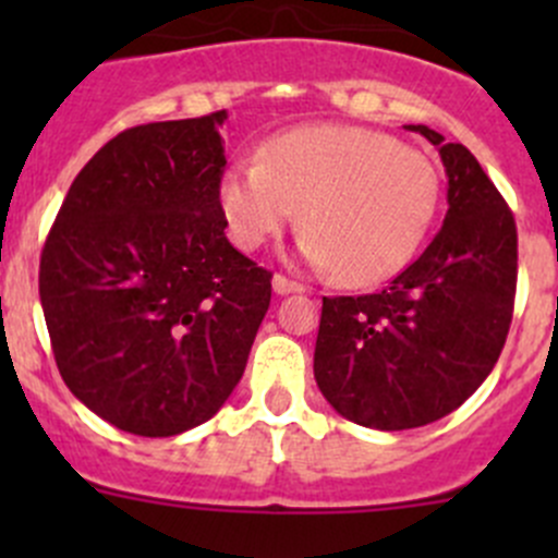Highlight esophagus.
<instances>
[{
    "instance_id": "obj_1",
    "label": "esophagus",
    "mask_w": 558,
    "mask_h": 558,
    "mask_svg": "<svg viewBox=\"0 0 558 558\" xmlns=\"http://www.w3.org/2000/svg\"><path fill=\"white\" fill-rule=\"evenodd\" d=\"M272 289H275V294H278V296H286V294H300L302 286L296 283V280H289L286 275H275Z\"/></svg>"
}]
</instances>
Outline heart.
<instances>
[{"instance_id":"b5f03b06","label":"heart","mask_w":558,"mask_h":558,"mask_svg":"<svg viewBox=\"0 0 558 558\" xmlns=\"http://www.w3.org/2000/svg\"><path fill=\"white\" fill-rule=\"evenodd\" d=\"M223 218L243 251H258L296 221V251L353 289L408 267L435 218L440 174L418 150L362 126H300L229 165L218 183Z\"/></svg>"}]
</instances>
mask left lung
<instances>
[{"label":"left lung","mask_w":558,"mask_h":558,"mask_svg":"<svg viewBox=\"0 0 558 558\" xmlns=\"http://www.w3.org/2000/svg\"><path fill=\"white\" fill-rule=\"evenodd\" d=\"M448 213L429 247L378 294L324 296L313 373L359 426L399 432L453 413L488 378L513 318L519 234L475 156L440 132Z\"/></svg>","instance_id":"1"}]
</instances>
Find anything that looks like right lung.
<instances>
[{
  "label": "right lung",
  "mask_w": 558,
  "mask_h": 558,
  "mask_svg": "<svg viewBox=\"0 0 558 558\" xmlns=\"http://www.w3.org/2000/svg\"><path fill=\"white\" fill-rule=\"evenodd\" d=\"M227 110L134 126L83 167L39 258L66 388L121 432L205 424L240 384L272 275L227 240Z\"/></svg>",
  "instance_id": "add662e5"
}]
</instances>
